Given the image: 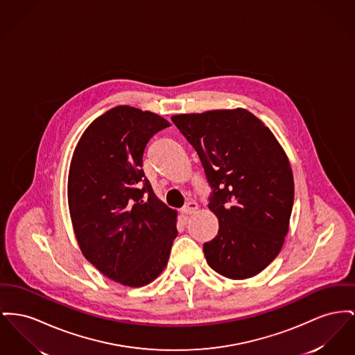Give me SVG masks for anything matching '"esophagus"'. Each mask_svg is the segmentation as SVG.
Here are the masks:
<instances>
[{
  "label": "esophagus",
  "instance_id": "34e87169",
  "mask_svg": "<svg viewBox=\"0 0 355 355\" xmlns=\"http://www.w3.org/2000/svg\"><path fill=\"white\" fill-rule=\"evenodd\" d=\"M197 209H198V204H197L196 201H189V202H187V204L181 208V213H184V214H191V213H194Z\"/></svg>",
  "mask_w": 355,
  "mask_h": 355
}]
</instances>
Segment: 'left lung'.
<instances>
[{
    "label": "left lung",
    "instance_id": "obj_1",
    "mask_svg": "<svg viewBox=\"0 0 355 355\" xmlns=\"http://www.w3.org/2000/svg\"><path fill=\"white\" fill-rule=\"evenodd\" d=\"M197 151L218 218L204 244L209 266L230 279L263 271L283 247L293 205V177L271 130L250 111L213 110L171 116Z\"/></svg>",
    "mask_w": 355,
    "mask_h": 355
}]
</instances>
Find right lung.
Instances as JSON below:
<instances>
[{
  "label": "right lung",
  "mask_w": 355,
  "mask_h": 355,
  "mask_svg": "<svg viewBox=\"0 0 355 355\" xmlns=\"http://www.w3.org/2000/svg\"><path fill=\"white\" fill-rule=\"evenodd\" d=\"M162 116L118 105L84 131L68 174V207L84 257L108 279L142 287L165 270L177 211L154 194L142 168Z\"/></svg>",
  "instance_id": "right-lung-1"
}]
</instances>
